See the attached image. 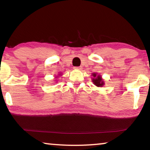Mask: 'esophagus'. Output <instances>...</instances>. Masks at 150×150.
Listing matches in <instances>:
<instances>
[{"instance_id": "obj_1", "label": "esophagus", "mask_w": 150, "mask_h": 150, "mask_svg": "<svg viewBox=\"0 0 150 150\" xmlns=\"http://www.w3.org/2000/svg\"><path fill=\"white\" fill-rule=\"evenodd\" d=\"M74 69H81V67H73Z\"/></svg>"}]
</instances>
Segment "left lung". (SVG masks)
<instances>
[{"instance_id": "8db88e82", "label": "left lung", "mask_w": 150, "mask_h": 150, "mask_svg": "<svg viewBox=\"0 0 150 150\" xmlns=\"http://www.w3.org/2000/svg\"><path fill=\"white\" fill-rule=\"evenodd\" d=\"M93 76L94 78L92 79L93 83L98 87H101L104 85V81H102V78L100 75H97L96 73H93Z\"/></svg>"}]
</instances>
